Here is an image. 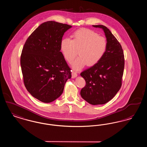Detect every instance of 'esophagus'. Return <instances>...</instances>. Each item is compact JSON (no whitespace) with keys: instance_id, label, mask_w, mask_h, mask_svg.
Returning <instances> with one entry per match:
<instances>
[{"instance_id":"esophagus-1","label":"esophagus","mask_w":147,"mask_h":147,"mask_svg":"<svg viewBox=\"0 0 147 147\" xmlns=\"http://www.w3.org/2000/svg\"><path fill=\"white\" fill-rule=\"evenodd\" d=\"M77 77V73L75 71H73L71 72V78H75Z\"/></svg>"}]
</instances>
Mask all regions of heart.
Listing matches in <instances>:
<instances>
[{"mask_svg":"<svg viewBox=\"0 0 147 147\" xmlns=\"http://www.w3.org/2000/svg\"><path fill=\"white\" fill-rule=\"evenodd\" d=\"M69 38H63L60 43V49L64 58L71 62L77 56H79L71 63V67L75 70L83 68L86 64L92 66L105 56L108 47L107 39L98 36L96 32L88 28H81L74 32Z\"/></svg>","mask_w":147,"mask_h":147,"instance_id":"b5f03b06","label":"heart"}]
</instances>
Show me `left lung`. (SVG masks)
Masks as SVG:
<instances>
[{
	"label": "left lung",
	"mask_w": 147,
	"mask_h": 147,
	"mask_svg": "<svg viewBox=\"0 0 147 147\" xmlns=\"http://www.w3.org/2000/svg\"><path fill=\"white\" fill-rule=\"evenodd\" d=\"M92 26L103 30L108 47L99 62L81 73L86 85L80 95L91 105H102L110 101L121 87L125 58L121 45L109 28L102 25Z\"/></svg>",
	"instance_id": "obj_1"
}]
</instances>
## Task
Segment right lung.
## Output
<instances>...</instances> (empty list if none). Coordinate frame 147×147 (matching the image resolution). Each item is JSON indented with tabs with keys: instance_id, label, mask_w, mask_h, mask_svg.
Segmentation results:
<instances>
[{
	"instance_id": "right-lung-1",
	"label": "right lung",
	"mask_w": 147,
	"mask_h": 147,
	"mask_svg": "<svg viewBox=\"0 0 147 147\" xmlns=\"http://www.w3.org/2000/svg\"><path fill=\"white\" fill-rule=\"evenodd\" d=\"M71 27L56 21L45 22L24 46L20 64L25 86L33 97L43 102H51L59 98L71 77L60 51L64 34Z\"/></svg>"
}]
</instances>
